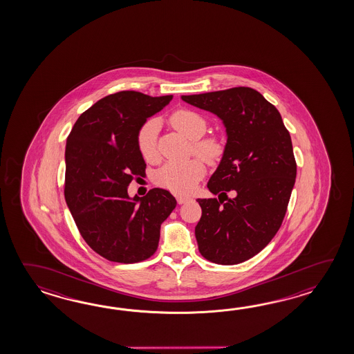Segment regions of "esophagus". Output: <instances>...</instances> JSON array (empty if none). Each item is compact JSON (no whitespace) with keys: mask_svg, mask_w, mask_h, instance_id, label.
I'll return each instance as SVG.
<instances>
[{"mask_svg":"<svg viewBox=\"0 0 354 354\" xmlns=\"http://www.w3.org/2000/svg\"><path fill=\"white\" fill-rule=\"evenodd\" d=\"M176 197H177V203H187L188 200H189V197H188V196L177 195Z\"/></svg>","mask_w":354,"mask_h":354,"instance_id":"1","label":"esophagus"}]
</instances>
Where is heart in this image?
<instances>
[{"instance_id": "1", "label": "heart", "mask_w": 354, "mask_h": 354, "mask_svg": "<svg viewBox=\"0 0 354 354\" xmlns=\"http://www.w3.org/2000/svg\"><path fill=\"white\" fill-rule=\"evenodd\" d=\"M169 124L182 136L194 140V151L207 162H214L223 154L224 145L216 136L201 138L207 129V122L200 113L188 109H180L169 116ZM157 120L145 121L136 134V145L140 156L147 162L157 158ZM206 172L200 159H192L186 163H169L162 167L156 174L159 186L174 192H189Z\"/></svg>"}]
</instances>
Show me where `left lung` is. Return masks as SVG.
I'll use <instances>...</instances> for the list:
<instances>
[{"instance_id": "1", "label": "left lung", "mask_w": 354, "mask_h": 354, "mask_svg": "<svg viewBox=\"0 0 354 354\" xmlns=\"http://www.w3.org/2000/svg\"><path fill=\"white\" fill-rule=\"evenodd\" d=\"M182 100L218 115L227 136L207 183L218 200L197 198L203 210L195 227L198 250L212 263H241L272 241L286 215L296 178L291 136L279 110L250 87ZM227 192L236 197L224 203L221 196Z\"/></svg>"}]
</instances>
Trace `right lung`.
I'll list each match as a JSON object with an SVG mask.
<instances>
[{"instance_id": "add662e5", "label": "right lung", "mask_w": 354, "mask_h": 354, "mask_svg": "<svg viewBox=\"0 0 354 354\" xmlns=\"http://www.w3.org/2000/svg\"><path fill=\"white\" fill-rule=\"evenodd\" d=\"M172 98L116 92L81 113L68 136L64 197L84 241L107 261L136 263L153 256L160 225L177 205L163 188L128 195L147 168L136 134Z\"/></svg>"}]
</instances>
